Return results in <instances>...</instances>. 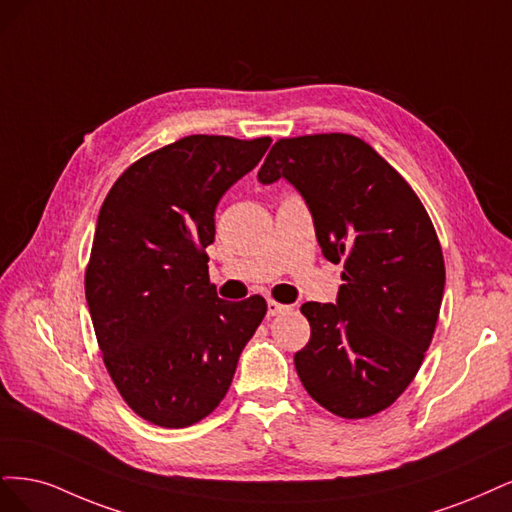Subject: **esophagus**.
<instances>
[{
	"label": "esophagus",
	"mask_w": 512,
	"mask_h": 512,
	"mask_svg": "<svg viewBox=\"0 0 512 512\" xmlns=\"http://www.w3.org/2000/svg\"><path fill=\"white\" fill-rule=\"evenodd\" d=\"M287 310H289V306H285V304H278V302H274V300H268V317L285 315Z\"/></svg>",
	"instance_id": "1"
}]
</instances>
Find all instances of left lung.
<instances>
[{"instance_id":"left-lung-1","label":"left lung","mask_w":512,"mask_h":512,"mask_svg":"<svg viewBox=\"0 0 512 512\" xmlns=\"http://www.w3.org/2000/svg\"><path fill=\"white\" fill-rule=\"evenodd\" d=\"M257 178L293 185L325 259L344 261L336 304H302L310 340L293 361L304 389L338 417L376 415L412 383L436 329L444 259L430 217L406 180L349 134L278 140Z\"/></svg>"}]
</instances>
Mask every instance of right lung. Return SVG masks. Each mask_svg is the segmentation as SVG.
Listing matches in <instances>:
<instances>
[{"label":"right lung","instance_id":"right-lung-1","mask_svg":"<svg viewBox=\"0 0 512 512\" xmlns=\"http://www.w3.org/2000/svg\"><path fill=\"white\" fill-rule=\"evenodd\" d=\"M270 142L187 136L129 166L102 204L85 276L91 321L123 400L155 425L208 417L266 317L261 295L219 298L204 249L221 197Z\"/></svg>","mask_w":512,"mask_h":512}]
</instances>
